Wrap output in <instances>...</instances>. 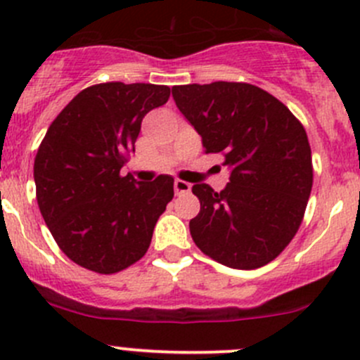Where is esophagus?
<instances>
[{
  "instance_id": "esophagus-1",
  "label": "esophagus",
  "mask_w": 360,
  "mask_h": 360,
  "mask_svg": "<svg viewBox=\"0 0 360 360\" xmlns=\"http://www.w3.org/2000/svg\"><path fill=\"white\" fill-rule=\"evenodd\" d=\"M174 190H176L177 195L188 193V191L191 190V184L186 183V181H183V179H176L174 181Z\"/></svg>"
}]
</instances>
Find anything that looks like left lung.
<instances>
[{
  "instance_id": "left-lung-1",
  "label": "left lung",
  "mask_w": 360,
  "mask_h": 360,
  "mask_svg": "<svg viewBox=\"0 0 360 360\" xmlns=\"http://www.w3.org/2000/svg\"><path fill=\"white\" fill-rule=\"evenodd\" d=\"M172 97L200 134L205 153L230 170L223 191L195 184L200 212L190 221L197 248L217 263L254 270L296 235L314 183L307 132L284 104L249 83L176 85Z\"/></svg>"
}]
</instances>
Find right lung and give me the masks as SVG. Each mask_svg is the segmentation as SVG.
Here are the masks:
<instances>
[{
  "label": "right lung",
  "mask_w": 360,
  "mask_h": 360,
  "mask_svg": "<svg viewBox=\"0 0 360 360\" xmlns=\"http://www.w3.org/2000/svg\"><path fill=\"white\" fill-rule=\"evenodd\" d=\"M169 96V86L151 83L89 86L59 112L39 144V212L60 250L86 270L110 275L139 261L172 200V176L139 183L120 174L143 118Z\"/></svg>",
  "instance_id": "obj_1"
}]
</instances>
